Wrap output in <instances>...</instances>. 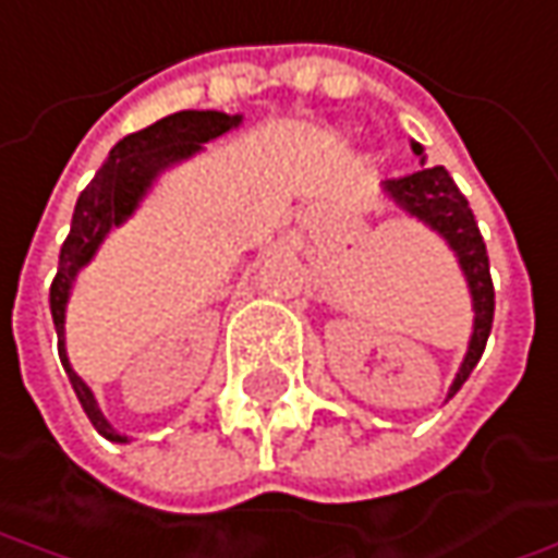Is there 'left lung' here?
<instances>
[{
    "label": "left lung",
    "mask_w": 558,
    "mask_h": 558,
    "mask_svg": "<svg viewBox=\"0 0 558 558\" xmlns=\"http://www.w3.org/2000/svg\"><path fill=\"white\" fill-rule=\"evenodd\" d=\"M414 156L421 159V166H427L424 147L417 141H411ZM380 193L409 218L424 223L427 230L442 239L448 252L458 257V267L463 272V282L470 291V304H473V331H470V343L463 353L461 368L448 387L451 399L461 390L463 380L476 368L482 359L485 340L492 335V319H495V286H492V272H488V254H485V242H482L476 218L470 211V202L463 199L458 183L451 181V174L442 166L436 168H417L414 174H405L399 181H384Z\"/></svg>",
    "instance_id": "8db88e82"
}]
</instances>
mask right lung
I'll return each instance as SVG.
<instances>
[{"instance_id":"right-lung-1","label":"right lung","mask_w":558,"mask_h":558,"mask_svg":"<svg viewBox=\"0 0 558 558\" xmlns=\"http://www.w3.org/2000/svg\"><path fill=\"white\" fill-rule=\"evenodd\" d=\"M239 125H242V113L230 116L220 110H181V113L166 116L144 131L122 137L110 149L107 162L97 168L92 183L78 193L70 235L61 248L58 276L51 282V319H54V331H58L61 365L76 390V399L82 402V411L88 414L97 433L110 442H129V436H122L104 417L92 387L73 372L70 356H66V328L63 325H66V304H70L73 286H76V276L95 260L97 248L107 242V235L141 208V202L147 199L149 190L156 186V181L168 168L193 159L196 153L205 149L208 141L230 134Z\"/></svg>"}]
</instances>
